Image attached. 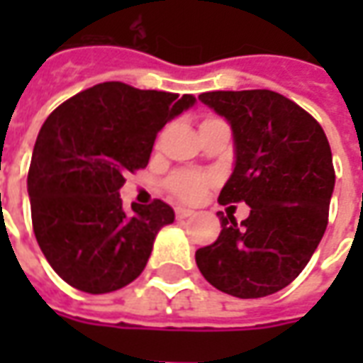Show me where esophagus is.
Returning a JSON list of instances; mask_svg holds the SVG:
<instances>
[{"label":"esophagus","mask_w":363,"mask_h":363,"mask_svg":"<svg viewBox=\"0 0 363 363\" xmlns=\"http://www.w3.org/2000/svg\"><path fill=\"white\" fill-rule=\"evenodd\" d=\"M174 213H177V218H179V220H184V218H190L194 212L189 210V208H182V206H179V208L174 210Z\"/></svg>","instance_id":"obj_1"}]
</instances>
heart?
<instances>
[{"mask_svg": "<svg viewBox=\"0 0 363 363\" xmlns=\"http://www.w3.org/2000/svg\"><path fill=\"white\" fill-rule=\"evenodd\" d=\"M210 182L212 179L208 174L196 173V171H182L171 177L169 189L181 200H196L210 186Z\"/></svg>", "mask_w": 363, "mask_h": 363, "instance_id": "obj_1", "label": "heart"}]
</instances>
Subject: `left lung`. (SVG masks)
Wrapping results in <instances>:
<instances>
[{
    "label": "left lung",
    "mask_w": 363,
    "mask_h": 363,
    "mask_svg": "<svg viewBox=\"0 0 363 363\" xmlns=\"http://www.w3.org/2000/svg\"><path fill=\"white\" fill-rule=\"evenodd\" d=\"M233 132V173L220 204L241 202V225L218 212V241L196 251L206 280L223 294L255 299L284 289L307 267L325 235L335 190L330 145L319 122L268 89L198 96Z\"/></svg>",
    "instance_id": "8db88e82"
}]
</instances>
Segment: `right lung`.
I'll list each match as a JSON object with an SVG mask.
<instances>
[{
    "label": "right lung",
    "instance_id": "right-lung-1",
    "mask_svg": "<svg viewBox=\"0 0 363 363\" xmlns=\"http://www.w3.org/2000/svg\"><path fill=\"white\" fill-rule=\"evenodd\" d=\"M192 95L106 82L60 104L36 138L28 169L33 229L69 286L108 294L134 281L159 229L174 221L161 200L122 208L124 174L150 161L155 135L194 106Z\"/></svg>",
    "mask_w": 363,
    "mask_h": 363
}]
</instances>
